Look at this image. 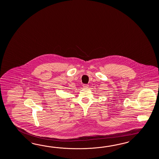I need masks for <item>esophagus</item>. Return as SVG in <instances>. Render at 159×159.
Segmentation results:
<instances>
[{"instance_id":"obj_1","label":"esophagus","mask_w":159,"mask_h":159,"mask_svg":"<svg viewBox=\"0 0 159 159\" xmlns=\"http://www.w3.org/2000/svg\"><path fill=\"white\" fill-rule=\"evenodd\" d=\"M89 87V85L87 84H83V88H88Z\"/></svg>"}]
</instances>
